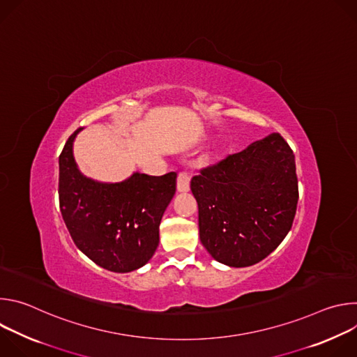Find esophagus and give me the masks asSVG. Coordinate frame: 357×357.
I'll return each mask as SVG.
<instances>
[{
  "instance_id": "1",
  "label": "esophagus",
  "mask_w": 357,
  "mask_h": 357,
  "mask_svg": "<svg viewBox=\"0 0 357 357\" xmlns=\"http://www.w3.org/2000/svg\"><path fill=\"white\" fill-rule=\"evenodd\" d=\"M176 188L178 192H188L190 188V175L188 172H179L176 179Z\"/></svg>"
}]
</instances>
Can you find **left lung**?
<instances>
[{"label":"left lung","mask_w":357,"mask_h":357,"mask_svg":"<svg viewBox=\"0 0 357 357\" xmlns=\"http://www.w3.org/2000/svg\"><path fill=\"white\" fill-rule=\"evenodd\" d=\"M190 189L199 208L200 241L211 256L229 267L257 264L280 245L295 218L294 152L273 132L203 168Z\"/></svg>","instance_id":"left-lung-1"}]
</instances>
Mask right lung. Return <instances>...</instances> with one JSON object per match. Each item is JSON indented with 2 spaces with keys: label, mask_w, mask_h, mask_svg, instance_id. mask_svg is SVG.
<instances>
[{
  "label": "right lung",
  "mask_w": 357,
  "mask_h": 357,
  "mask_svg": "<svg viewBox=\"0 0 357 357\" xmlns=\"http://www.w3.org/2000/svg\"><path fill=\"white\" fill-rule=\"evenodd\" d=\"M77 128L59 155V206L77 248L97 266L130 273L145 266L160 243V223L176 190V174L134 172L117 183L84 176L73 158Z\"/></svg>",
  "instance_id": "1"
}]
</instances>
